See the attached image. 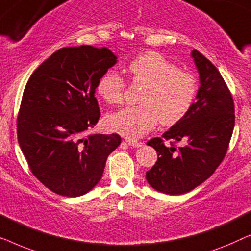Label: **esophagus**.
Here are the masks:
<instances>
[{"label":"esophagus","instance_id":"obj_1","mask_svg":"<svg viewBox=\"0 0 251 251\" xmlns=\"http://www.w3.org/2000/svg\"><path fill=\"white\" fill-rule=\"evenodd\" d=\"M126 142L128 143V145L132 146V147H139L142 146V143L138 142V140H135V139H130V138H126Z\"/></svg>","mask_w":251,"mask_h":251}]
</instances>
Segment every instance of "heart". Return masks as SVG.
Masks as SVG:
<instances>
[{"instance_id":"1","label":"heart","mask_w":251,"mask_h":251,"mask_svg":"<svg viewBox=\"0 0 251 251\" xmlns=\"http://www.w3.org/2000/svg\"><path fill=\"white\" fill-rule=\"evenodd\" d=\"M130 82L143 85L139 105L128 106L108 116V126L129 138H138L151 131L157 121L173 126L191 111L198 95V78L190 71L180 70L159 52H145L128 66ZM126 81L115 72L99 78L97 92L106 102L119 105L123 101Z\"/></svg>"}]
</instances>
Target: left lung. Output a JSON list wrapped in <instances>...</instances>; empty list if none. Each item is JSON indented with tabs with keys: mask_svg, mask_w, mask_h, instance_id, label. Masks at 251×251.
<instances>
[{
	"mask_svg": "<svg viewBox=\"0 0 251 251\" xmlns=\"http://www.w3.org/2000/svg\"><path fill=\"white\" fill-rule=\"evenodd\" d=\"M192 57L201 81L197 101L162 137L147 142L155 149L157 161L146 179L156 191L171 195L187 193L215 173L227 153L235 123L232 94L219 71L197 49Z\"/></svg>",
	"mask_w": 251,
	"mask_h": 251,
	"instance_id": "left-lung-1",
	"label": "left lung"
}]
</instances>
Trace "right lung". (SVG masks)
Returning a JSON list of instances; mask_svg holds the SVG:
<instances>
[{"instance_id": "obj_1", "label": "right lung", "mask_w": 251, "mask_h": 251, "mask_svg": "<svg viewBox=\"0 0 251 251\" xmlns=\"http://www.w3.org/2000/svg\"><path fill=\"white\" fill-rule=\"evenodd\" d=\"M116 63L107 48H61L27 81L17 136L29 170L54 193L80 197L100 180L118 133L85 135L100 118L99 78Z\"/></svg>"}]
</instances>
